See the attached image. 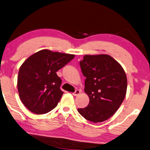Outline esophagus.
<instances>
[{"instance_id": "obj_1", "label": "esophagus", "mask_w": 150, "mask_h": 150, "mask_svg": "<svg viewBox=\"0 0 150 150\" xmlns=\"http://www.w3.org/2000/svg\"><path fill=\"white\" fill-rule=\"evenodd\" d=\"M81 90H78V89H77V90H76V91H75L74 92L73 95H74V96H78V95H79V94L81 93Z\"/></svg>"}]
</instances>
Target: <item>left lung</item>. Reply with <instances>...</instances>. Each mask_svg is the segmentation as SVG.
Returning a JSON list of instances; mask_svg holds the SVG:
<instances>
[{
	"mask_svg": "<svg viewBox=\"0 0 150 150\" xmlns=\"http://www.w3.org/2000/svg\"><path fill=\"white\" fill-rule=\"evenodd\" d=\"M80 66L90 102L78 111L90 122H101L113 115L125 99L126 73L117 61L106 54L84 55Z\"/></svg>",
	"mask_w": 150,
	"mask_h": 150,
	"instance_id": "obj_1",
	"label": "left lung"
}]
</instances>
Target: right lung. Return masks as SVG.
<instances>
[{
	"instance_id": "add662e5",
	"label": "right lung",
	"mask_w": 150,
	"mask_h": 150,
	"mask_svg": "<svg viewBox=\"0 0 150 150\" xmlns=\"http://www.w3.org/2000/svg\"><path fill=\"white\" fill-rule=\"evenodd\" d=\"M74 56L44 49L24 61L18 71L17 88L20 99L30 111L45 114L57 106L64 92L56 72Z\"/></svg>"
}]
</instances>
